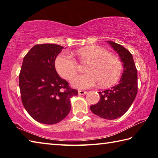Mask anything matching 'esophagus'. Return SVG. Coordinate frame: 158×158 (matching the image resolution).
I'll use <instances>...</instances> for the list:
<instances>
[{
    "mask_svg": "<svg viewBox=\"0 0 158 158\" xmlns=\"http://www.w3.org/2000/svg\"><path fill=\"white\" fill-rule=\"evenodd\" d=\"M78 93H79V95H83L86 94L87 91H85V90H78Z\"/></svg>",
    "mask_w": 158,
    "mask_h": 158,
    "instance_id": "34e87169",
    "label": "esophagus"
}]
</instances>
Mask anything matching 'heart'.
<instances>
[{"mask_svg":"<svg viewBox=\"0 0 158 158\" xmlns=\"http://www.w3.org/2000/svg\"><path fill=\"white\" fill-rule=\"evenodd\" d=\"M74 54L81 63H88L85 67L87 73L77 74L71 79V85L76 89H89L98 83L102 86H108L119 79L122 71L121 60L104 48L96 45L85 47L76 51ZM55 68L61 77L69 79L77 73L78 63L73 56L63 52L56 58Z\"/></svg>","mask_w":158,"mask_h":158,"instance_id":"1","label":"heart"}]
</instances>
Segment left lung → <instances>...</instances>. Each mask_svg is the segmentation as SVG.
<instances>
[{"label":"left lung","instance_id":"left-lung-1","mask_svg":"<svg viewBox=\"0 0 158 158\" xmlns=\"http://www.w3.org/2000/svg\"><path fill=\"white\" fill-rule=\"evenodd\" d=\"M118 53L123 65L119 83L110 89L99 92L100 101L90 106L93 114L105 119L114 120L122 116L132 105L137 93V70L132 53L122 45L107 41Z\"/></svg>","mask_w":158,"mask_h":158}]
</instances>
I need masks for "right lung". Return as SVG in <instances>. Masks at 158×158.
Returning <instances> with one entry per match:
<instances>
[{"mask_svg":"<svg viewBox=\"0 0 158 158\" xmlns=\"http://www.w3.org/2000/svg\"><path fill=\"white\" fill-rule=\"evenodd\" d=\"M63 48L36 44L23 58L19 74L21 101L29 115L41 123L53 125L63 120L70 111L71 98L78 95L56 70V58Z\"/></svg>","mask_w":158,"mask_h":158,"instance_id":"1","label":"right lung"}]
</instances>
